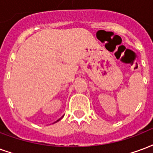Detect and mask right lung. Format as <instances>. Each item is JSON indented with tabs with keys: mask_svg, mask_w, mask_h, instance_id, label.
<instances>
[{
	"mask_svg": "<svg viewBox=\"0 0 153 153\" xmlns=\"http://www.w3.org/2000/svg\"><path fill=\"white\" fill-rule=\"evenodd\" d=\"M62 117H63V116H62V117H61V118H59V119H58V120H57V121H56V122H58V121H60V120H61V119H62ZM56 122H55V123H56Z\"/></svg>",
	"mask_w": 153,
	"mask_h": 153,
	"instance_id": "add662e5",
	"label": "right lung"
}]
</instances>
